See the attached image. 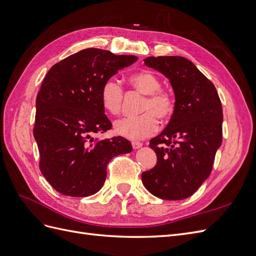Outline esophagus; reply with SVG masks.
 Instances as JSON below:
<instances>
[{
	"label": "esophagus",
	"instance_id": "esophagus-1",
	"mask_svg": "<svg viewBox=\"0 0 256 256\" xmlns=\"http://www.w3.org/2000/svg\"><path fill=\"white\" fill-rule=\"evenodd\" d=\"M132 147H134V150H138V148H140V147H142V143L141 142H136V141H134L132 143Z\"/></svg>",
	"mask_w": 256,
	"mask_h": 256
}]
</instances>
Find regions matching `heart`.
Segmentation results:
<instances>
[{
  "instance_id": "obj_1",
  "label": "heart",
  "mask_w": 256,
  "mask_h": 256,
  "mask_svg": "<svg viewBox=\"0 0 256 256\" xmlns=\"http://www.w3.org/2000/svg\"><path fill=\"white\" fill-rule=\"evenodd\" d=\"M127 82L134 90L145 95L138 116L122 118L114 122V131L120 136L141 140L152 136L158 127V122L166 120L174 111V99L166 90H161V82L157 74L150 70H142L129 76ZM124 92L120 85L112 80H106L100 90V100L104 109L112 115L122 110Z\"/></svg>"
}]
</instances>
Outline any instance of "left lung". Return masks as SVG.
<instances>
[{
  "label": "left lung",
  "mask_w": 256,
  "mask_h": 256,
  "mask_svg": "<svg viewBox=\"0 0 256 256\" xmlns=\"http://www.w3.org/2000/svg\"><path fill=\"white\" fill-rule=\"evenodd\" d=\"M144 64L170 80L175 106L166 129L150 142L157 164L142 173V182L159 198H187L212 173L222 143L220 98L212 82L187 58L150 56Z\"/></svg>",
  "instance_id": "8db88e82"
}]
</instances>
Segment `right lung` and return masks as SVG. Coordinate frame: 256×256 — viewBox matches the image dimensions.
<instances>
[{"mask_svg": "<svg viewBox=\"0 0 256 256\" xmlns=\"http://www.w3.org/2000/svg\"><path fill=\"white\" fill-rule=\"evenodd\" d=\"M134 56L88 48L51 67L36 98L34 138L46 180L64 196L84 198L102 188L106 166L132 150L122 136L94 140L112 124L100 100L102 84L132 65Z\"/></svg>", "mask_w": 256, "mask_h": 256, "instance_id": "obj_1", "label": "right lung"}]
</instances>
